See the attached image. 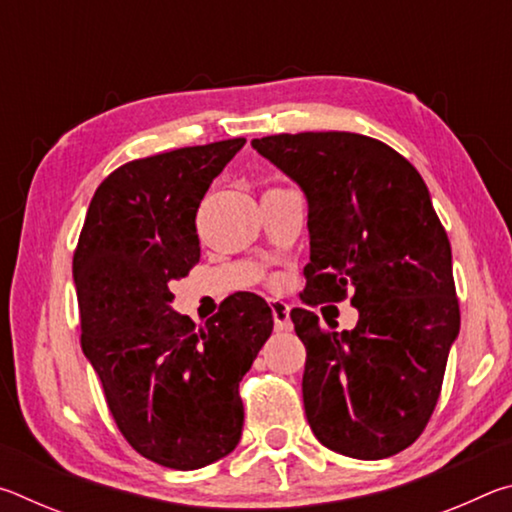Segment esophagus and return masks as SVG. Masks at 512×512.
<instances>
[{"label": "esophagus", "mask_w": 512, "mask_h": 512, "mask_svg": "<svg viewBox=\"0 0 512 512\" xmlns=\"http://www.w3.org/2000/svg\"><path fill=\"white\" fill-rule=\"evenodd\" d=\"M271 311H273V323L277 332H289L293 327L291 323V307L284 300H271Z\"/></svg>", "instance_id": "obj_1"}]
</instances>
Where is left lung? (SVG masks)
<instances>
[{
  "label": "left lung",
  "mask_w": 512,
  "mask_h": 512,
  "mask_svg": "<svg viewBox=\"0 0 512 512\" xmlns=\"http://www.w3.org/2000/svg\"><path fill=\"white\" fill-rule=\"evenodd\" d=\"M253 149L307 198L309 307L348 298L354 329L293 309L307 348L302 400L314 436L377 461L415 443L436 409L458 329L452 246L413 164L357 133H298Z\"/></svg>",
  "instance_id": "left-lung-1"
}]
</instances>
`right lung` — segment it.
I'll return each instance as SVG.
<instances>
[{
  "label": "right lung",
  "instance_id": "add662e5",
  "mask_svg": "<svg viewBox=\"0 0 512 512\" xmlns=\"http://www.w3.org/2000/svg\"><path fill=\"white\" fill-rule=\"evenodd\" d=\"M244 137L133 160L103 180L74 253L81 345L119 431L149 461L198 470L237 447L239 381L273 332L264 298L241 293L196 327L169 284L201 246L196 212Z\"/></svg>",
  "mask_w": 512,
  "mask_h": 512
}]
</instances>
